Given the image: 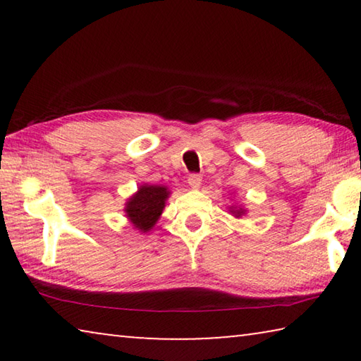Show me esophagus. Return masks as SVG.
<instances>
[{"label":"esophagus","instance_id":"34e87169","mask_svg":"<svg viewBox=\"0 0 361 361\" xmlns=\"http://www.w3.org/2000/svg\"><path fill=\"white\" fill-rule=\"evenodd\" d=\"M188 183L192 189H199L200 185H202V176H200L199 173H191L188 176Z\"/></svg>","mask_w":361,"mask_h":361}]
</instances>
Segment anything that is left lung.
Wrapping results in <instances>:
<instances>
[{"label": "left lung", "instance_id": "1", "mask_svg": "<svg viewBox=\"0 0 361 361\" xmlns=\"http://www.w3.org/2000/svg\"><path fill=\"white\" fill-rule=\"evenodd\" d=\"M231 213L234 215L235 218H240L242 215H245V210L242 209V207H231Z\"/></svg>", "mask_w": 361, "mask_h": 361}]
</instances>
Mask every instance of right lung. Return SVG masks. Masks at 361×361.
Returning a JSON list of instances; mask_svg holds the SVG:
<instances>
[{
    "label": "right lung",
    "mask_w": 361,
    "mask_h": 361,
    "mask_svg": "<svg viewBox=\"0 0 361 361\" xmlns=\"http://www.w3.org/2000/svg\"><path fill=\"white\" fill-rule=\"evenodd\" d=\"M170 191L167 186H157V185H142L138 191L132 195V197L126 202V216L133 224V228L148 232L157 219L161 218L164 207H166V200L169 199Z\"/></svg>",
    "instance_id": "right-lung-1"
}]
</instances>
